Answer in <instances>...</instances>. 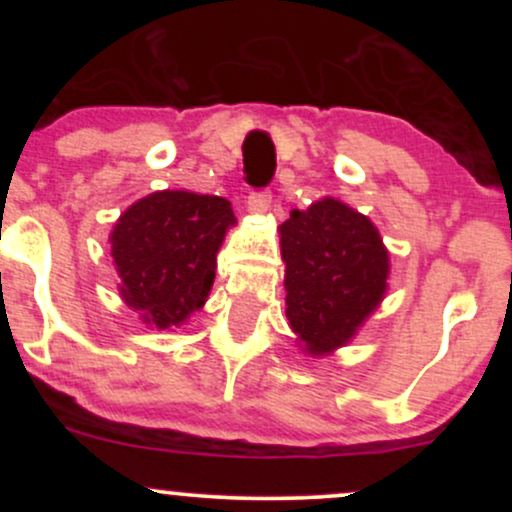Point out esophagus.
<instances>
[{
    "label": "esophagus",
    "mask_w": 512,
    "mask_h": 512,
    "mask_svg": "<svg viewBox=\"0 0 512 512\" xmlns=\"http://www.w3.org/2000/svg\"><path fill=\"white\" fill-rule=\"evenodd\" d=\"M269 207H272V192L269 190L250 192L248 209L252 211V214H264V211H269Z\"/></svg>",
    "instance_id": "1"
}]
</instances>
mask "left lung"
Wrapping results in <instances>:
<instances>
[{
    "label": "left lung",
    "instance_id": "1",
    "mask_svg": "<svg viewBox=\"0 0 512 512\" xmlns=\"http://www.w3.org/2000/svg\"><path fill=\"white\" fill-rule=\"evenodd\" d=\"M279 233L291 330L308 354H327L349 342L383 301L387 250L373 223L337 199L291 211Z\"/></svg>",
    "mask_w": 512,
    "mask_h": 512
}]
</instances>
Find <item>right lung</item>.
Instances as JSON below:
<instances>
[{"mask_svg": "<svg viewBox=\"0 0 512 512\" xmlns=\"http://www.w3.org/2000/svg\"><path fill=\"white\" fill-rule=\"evenodd\" d=\"M231 223L216 195L163 190L132 204L110 236L125 303L158 330L182 325L207 301Z\"/></svg>", "mask_w": 512, "mask_h": 512, "instance_id": "right-lung-1", "label": "right lung"}]
</instances>
